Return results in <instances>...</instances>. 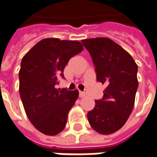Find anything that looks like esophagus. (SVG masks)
I'll use <instances>...</instances> for the list:
<instances>
[{"instance_id":"34e87169","label":"esophagus","mask_w":157,"mask_h":157,"mask_svg":"<svg viewBox=\"0 0 157 157\" xmlns=\"http://www.w3.org/2000/svg\"><path fill=\"white\" fill-rule=\"evenodd\" d=\"M79 96H80V98H83V97H85L86 94L83 92H79Z\"/></svg>"}]
</instances>
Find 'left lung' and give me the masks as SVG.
<instances>
[{"instance_id": "8db88e82", "label": "left lung", "mask_w": 157, "mask_h": 157, "mask_svg": "<svg viewBox=\"0 0 157 157\" xmlns=\"http://www.w3.org/2000/svg\"><path fill=\"white\" fill-rule=\"evenodd\" d=\"M92 57L97 81L106 86L102 99L87 113L92 128L110 135L122 128L130 115L138 88V66L121 46L108 38L82 40Z\"/></svg>"}]
</instances>
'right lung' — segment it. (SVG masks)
<instances>
[{
	"instance_id": "obj_1",
	"label": "right lung",
	"mask_w": 157,
	"mask_h": 157,
	"mask_svg": "<svg viewBox=\"0 0 157 157\" xmlns=\"http://www.w3.org/2000/svg\"><path fill=\"white\" fill-rule=\"evenodd\" d=\"M83 50L78 41L45 39L22 58L19 92L28 118L38 130L55 135L65 128L70 109L78 98L77 90L57 89L70 59Z\"/></svg>"
}]
</instances>
